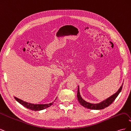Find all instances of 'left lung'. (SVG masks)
I'll list each match as a JSON object with an SVG mask.
<instances>
[{
    "label": "left lung",
    "instance_id": "1",
    "mask_svg": "<svg viewBox=\"0 0 131 131\" xmlns=\"http://www.w3.org/2000/svg\"><path fill=\"white\" fill-rule=\"evenodd\" d=\"M122 85H123V84H122ZM122 85L120 87V88L118 89L117 92H116L115 93L112 95V96H110L108 98H107L106 100H104V101H103V102L100 103H97V104L90 103L87 102L83 100L80 96V92H79V88L78 87V93H77V97H78V101L79 103H80V104L81 105H82L83 106H84L85 108H87L88 109H92V110L103 109L105 108H106V107L109 106L115 101L116 98L117 97L118 94H119L120 92H121V91L122 88Z\"/></svg>",
    "mask_w": 131,
    "mask_h": 131
}]
</instances>
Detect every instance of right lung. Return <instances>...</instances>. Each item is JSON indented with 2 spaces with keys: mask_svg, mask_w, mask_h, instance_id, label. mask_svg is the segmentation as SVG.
<instances>
[{
  "mask_svg": "<svg viewBox=\"0 0 131 131\" xmlns=\"http://www.w3.org/2000/svg\"><path fill=\"white\" fill-rule=\"evenodd\" d=\"M14 98L15 100L19 103H20L23 106H25L26 108L28 109H29L31 110H34V111L41 110L49 108V106H50L51 105H52L53 104V102L50 103L49 104H34L29 103L20 100V99H19L16 97H14Z\"/></svg>",
  "mask_w": 131,
  "mask_h": 131,
  "instance_id": "obj_1",
  "label": "right lung"
}]
</instances>
